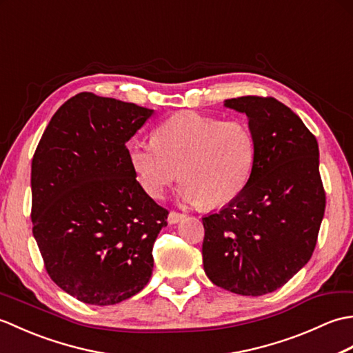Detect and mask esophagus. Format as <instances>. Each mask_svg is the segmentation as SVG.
<instances>
[{
	"mask_svg": "<svg viewBox=\"0 0 353 353\" xmlns=\"http://www.w3.org/2000/svg\"><path fill=\"white\" fill-rule=\"evenodd\" d=\"M185 219V214H179V212H176V211H171L170 214H168V223L170 224H176V223H179V221H182Z\"/></svg>",
	"mask_w": 353,
	"mask_h": 353,
	"instance_id": "34e87169",
	"label": "esophagus"
}]
</instances>
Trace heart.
<instances>
[{
  "instance_id": "b5f03b06",
  "label": "heart",
  "mask_w": 353,
  "mask_h": 353,
  "mask_svg": "<svg viewBox=\"0 0 353 353\" xmlns=\"http://www.w3.org/2000/svg\"><path fill=\"white\" fill-rule=\"evenodd\" d=\"M129 159L150 197H163L182 176L177 192L183 203L216 208L236 199L249 183L256 142L244 121L185 110L165 119L154 141H132Z\"/></svg>"
}]
</instances>
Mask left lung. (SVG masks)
Masks as SVG:
<instances>
[{"instance_id":"1","label":"left lung","mask_w":353,"mask_h":353,"mask_svg":"<svg viewBox=\"0 0 353 353\" xmlns=\"http://www.w3.org/2000/svg\"><path fill=\"white\" fill-rule=\"evenodd\" d=\"M256 142L249 183L220 212L203 216L206 276L241 296H262L287 283L316 249L326 196L319 144L303 121L272 97H238Z\"/></svg>"}]
</instances>
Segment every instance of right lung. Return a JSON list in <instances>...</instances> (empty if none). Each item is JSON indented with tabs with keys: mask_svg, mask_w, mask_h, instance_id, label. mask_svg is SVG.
I'll return each mask as SVG.
<instances>
[{
	"mask_svg": "<svg viewBox=\"0 0 353 353\" xmlns=\"http://www.w3.org/2000/svg\"><path fill=\"white\" fill-rule=\"evenodd\" d=\"M153 109L91 92L52 115L32 161L33 236L52 281L89 305L137 294L168 211L137 181L125 142Z\"/></svg>",
	"mask_w": 353,
	"mask_h": 353,
	"instance_id": "right-lung-1",
	"label": "right lung"
}]
</instances>
